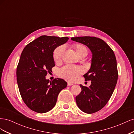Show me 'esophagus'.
<instances>
[{"mask_svg": "<svg viewBox=\"0 0 134 134\" xmlns=\"http://www.w3.org/2000/svg\"><path fill=\"white\" fill-rule=\"evenodd\" d=\"M72 85H73V84L71 83H70V82L68 83V86H72Z\"/></svg>", "mask_w": 134, "mask_h": 134, "instance_id": "34e87169", "label": "esophagus"}]
</instances>
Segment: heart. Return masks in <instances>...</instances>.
<instances>
[{
  "label": "heart",
  "instance_id": "1",
  "mask_svg": "<svg viewBox=\"0 0 134 134\" xmlns=\"http://www.w3.org/2000/svg\"><path fill=\"white\" fill-rule=\"evenodd\" d=\"M77 55L80 54H88L87 47L82 44H75L73 46ZM64 50V47L61 45L56 47L53 52V58L55 61H59L63 54ZM82 69L78 66L67 65L62 68L59 71V75L62 78L69 81H75L78 78L80 74L82 72Z\"/></svg>",
  "mask_w": 134,
  "mask_h": 134
}]
</instances>
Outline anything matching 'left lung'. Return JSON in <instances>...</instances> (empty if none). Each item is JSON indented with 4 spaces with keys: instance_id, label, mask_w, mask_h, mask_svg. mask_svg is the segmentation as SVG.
I'll return each instance as SVG.
<instances>
[{
    "instance_id": "obj_1",
    "label": "left lung",
    "mask_w": 134,
    "mask_h": 134,
    "mask_svg": "<svg viewBox=\"0 0 134 134\" xmlns=\"http://www.w3.org/2000/svg\"><path fill=\"white\" fill-rule=\"evenodd\" d=\"M71 39L87 46L92 54L90 69L84 75L85 80H91V84L89 87L80 84L82 91L75 97L79 109L90 114L102 109L114 91L118 79L116 56L100 38L83 36Z\"/></svg>"
}]
</instances>
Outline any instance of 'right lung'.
Here are the masks:
<instances>
[{"instance_id": "obj_1", "label": "right lung", "mask_w": 134, "mask_h": 134, "mask_svg": "<svg viewBox=\"0 0 134 134\" xmlns=\"http://www.w3.org/2000/svg\"><path fill=\"white\" fill-rule=\"evenodd\" d=\"M67 37L41 36L24 48L17 68V81L24 102L31 110L46 113L54 107L60 91L67 87L63 79H46L55 66L53 52Z\"/></svg>"}]
</instances>
